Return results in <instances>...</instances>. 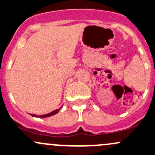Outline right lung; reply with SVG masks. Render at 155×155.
I'll use <instances>...</instances> for the list:
<instances>
[{
  "label": "right lung",
  "mask_w": 155,
  "mask_h": 155,
  "mask_svg": "<svg viewBox=\"0 0 155 155\" xmlns=\"http://www.w3.org/2000/svg\"><path fill=\"white\" fill-rule=\"evenodd\" d=\"M60 109H61V108H59V109H56V110H53V111L50 112V113H49V114H47L39 115V116H37L36 114H31V116H32V117H40V118H45V117H49L53 116V115L56 114L57 113H58V111H59Z\"/></svg>",
  "instance_id": "obj_1"
}]
</instances>
